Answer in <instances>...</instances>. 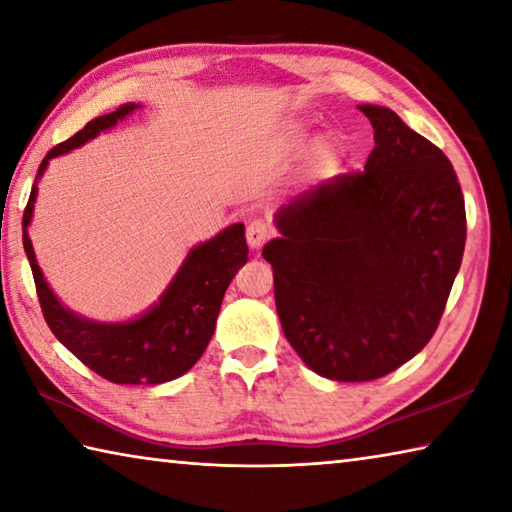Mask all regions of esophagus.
<instances>
[{"label": "esophagus", "mask_w": 512, "mask_h": 512, "mask_svg": "<svg viewBox=\"0 0 512 512\" xmlns=\"http://www.w3.org/2000/svg\"><path fill=\"white\" fill-rule=\"evenodd\" d=\"M271 237V228H268V223L262 221V219H255L248 223L246 228V239H248V246L253 250H259L264 244L266 239Z\"/></svg>", "instance_id": "34e87169"}]
</instances>
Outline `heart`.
Segmentation results:
<instances>
[{
  "label": "heart",
  "mask_w": 512,
  "mask_h": 512,
  "mask_svg": "<svg viewBox=\"0 0 512 512\" xmlns=\"http://www.w3.org/2000/svg\"><path fill=\"white\" fill-rule=\"evenodd\" d=\"M287 137H289L291 146H302L305 142H309L311 128H309V124H305V121H296V124H291ZM336 158H339V142H336L332 135L320 137V140L316 142V149H314V160L318 167L325 169L332 162H336Z\"/></svg>",
  "instance_id": "obj_1"
}]
</instances>
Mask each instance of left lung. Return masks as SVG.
Returning <instances> with one entry per match:
<instances>
[{"label": "left lung", "mask_w": 512, "mask_h": 512, "mask_svg": "<svg viewBox=\"0 0 512 512\" xmlns=\"http://www.w3.org/2000/svg\"><path fill=\"white\" fill-rule=\"evenodd\" d=\"M375 149L275 212L264 246L282 332L320 377L370 381L436 332L465 248V201L447 155L391 108L363 103Z\"/></svg>", "instance_id": "obj_1"}]
</instances>
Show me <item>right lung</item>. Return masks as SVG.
Masks as SVG:
<instances>
[{"mask_svg":"<svg viewBox=\"0 0 512 512\" xmlns=\"http://www.w3.org/2000/svg\"><path fill=\"white\" fill-rule=\"evenodd\" d=\"M137 108H142L140 103H124L115 112L92 119L83 131L45 155L24 210L22 241L36 280L42 314L56 339L112 384H164L185 375L201 359L212 339L223 293L239 268L248 262L244 223H232L210 241L196 244L162 296L140 316L119 323H101L65 307L42 275L29 237L38 183L49 160L88 144L99 133L110 131L121 119L133 115Z\"/></svg>","mask_w":512,"mask_h":512,"instance_id":"right-lung-1","label":"right lung"}]
</instances>
